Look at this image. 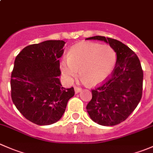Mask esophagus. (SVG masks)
<instances>
[{"instance_id":"obj_1","label":"esophagus","mask_w":153,"mask_h":153,"mask_svg":"<svg viewBox=\"0 0 153 153\" xmlns=\"http://www.w3.org/2000/svg\"><path fill=\"white\" fill-rule=\"evenodd\" d=\"M74 89H75V93H78V92H80L81 91V88L80 87H77V86H75V88H74Z\"/></svg>"}]
</instances>
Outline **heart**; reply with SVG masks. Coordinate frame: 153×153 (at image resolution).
Listing matches in <instances>:
<instances>
[{
    "mask_svg": "<svg viewBox=\"0 0 153 153\" xmlns=\"http://www.w3.org/2000/svg\"><path fill=\"white\" fill-rule=\"evenodd\" d=\"M115 49L108 44L93 42L81 43L74 46L69 52V58H63L60 69L64 79L72 83L81 75L90 85L95 86L109 76L116 64Z\"/></svg>",
    "mask_w": 153,
    "mask_h": 153,
    "instance_id": "heart-1",
    "label": "heart"
}]
</instances>
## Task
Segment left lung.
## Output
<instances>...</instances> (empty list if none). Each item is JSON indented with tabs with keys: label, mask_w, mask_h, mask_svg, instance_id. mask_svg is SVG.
I'll list each match as a JSON object with an SVG mask.
<instances>
[{
	"label": "left lung",
	"mask_w": 153,
	"mask_h": 153,
	"mask_svg": "<svg viewBox=\"0 0 153 153\" xmlns=\"http://www.w3.org/2000/svg\"><path fill=\"white\" fill-rule=\"evenodd\" d=\"M109 44L117 55L110 78L92 89V100L86 110L93 121L102 126H114L125 121L139 104L142 97L143 70L136 54L127 46L112 38L94 36Z\"/></svg>",
	"instance_id": "1"
}]
</instances>
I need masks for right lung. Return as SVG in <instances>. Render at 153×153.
Wrapping results in <instances>:
<instances>
[{
  "label": "right lung",
  "instance_id": "right-lung-1",
  "mask_svg": "<svg viewBox=\"0 0 153 153\" xmlns=\"http://www.w3.org/2000/svg\"><path fill=\"white\" fill-rule=\"evenodd\" d=\"M64 41H46L26 47L17 55L11 76V96L20 112L31 122L45 126L57 122L75 95L64 88L59 58Z\"/></svg>",
  "mask_w": 153,
  "mask_h": 153
}]
</instances>
